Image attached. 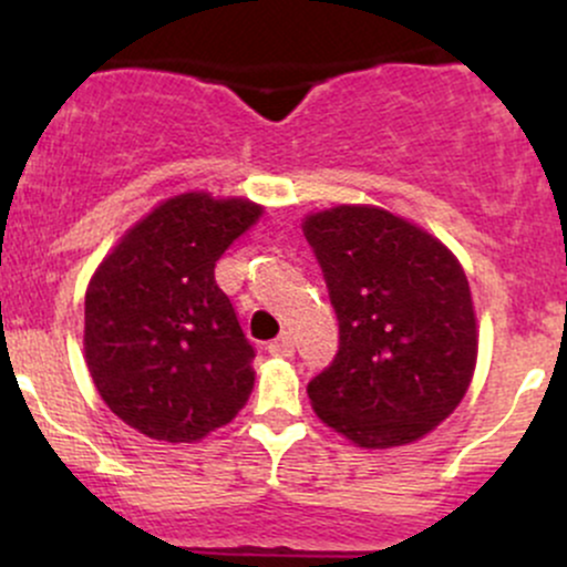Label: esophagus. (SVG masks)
Wrapping results in <instances>:
<instances>
[{"instance_id": "esophagus-1", "label": "esophagus", "mask_w": 567, "mask_h": 567, "mask_svg": "<svg viewBox=\"0 0 567 567\" xmlns=\"http://www.w3.org/2000/svg\"><path fill=\"white\" fill-rule=\"evenodd\" d=\"M269 354L271 357H292V338L288 333L275 338V341L269 343Z\"/></svg>"}]
</instances>
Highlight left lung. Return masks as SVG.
<instances>
[{
  "instance_id": "8db88e82",
  "label": "left lung",
  "mask_w": 567,
  "mask_h": 567,
  "mask_svg": "<svg viewBox=\"0 0 567 567\" xmlns=\"http://www.w3.org/2000/svg\"><path fill=\"white\" fill-rule=\"evenodd\" d=\"M303 234L338 317L336 360L306 386L311 408L365 451L421 440L458 408L477 365L458 258L375 205L311 213Z\"/></svg>"
}]
</instances>
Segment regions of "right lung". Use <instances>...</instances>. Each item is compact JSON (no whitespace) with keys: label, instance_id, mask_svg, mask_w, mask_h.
Instances as JSON below:
<instances>
[{"label":"right lung","instance_id":"1","mask_svg":"<svg viewBox=\"0 0 567 567\" xmlns=\"http://www.w3.org/2000/svg\"><path fill=\"white\" fill-rule=\"evenodd\" d=\"M264 216L243 197L159 202L103 258L84 292V362L114 415L165 442L226 426L256 383L252 351L216 261Z\"/></svg>","mask_w":567,"mask_h":567}]
</instances>
